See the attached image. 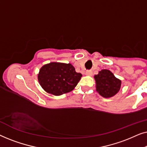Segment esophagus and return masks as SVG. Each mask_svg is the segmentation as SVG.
Instances as JSON below:
<instances>
[{
  "instance_id": "obj_1",
  "label": "esophagus",
  "mask_w": 147,
  "mask_h": 147,
  "mask_svg": "<svg viewBox=\"0 0 147 147\" xmlns=\"http://www.w3.org/2000/svg\"><path fill=\"white\" fill-rule=\"evenodd\" d=\"M86 74L87 76H92V71H91V70H88V71H86Z\"/></svg>"
}]
</instances>
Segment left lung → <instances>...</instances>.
Listing matches in <instances>:
<instances>
[{"label": "left lung", "mask_w": 147, "mask_h": 147, "mask_svg": "<svg viewBox=\"0 0 147 147\" xmlns=\"http://www.w3.org/2000/svg\"><path fill=\"white\" fill-rule=\"evenodd\" d=\"M96 91L104 98L114 96L121 87V81L116 78L110 70L102 69L95 75Z\"/></svg>", "instance_id": "8db88e82"}]
</instances>
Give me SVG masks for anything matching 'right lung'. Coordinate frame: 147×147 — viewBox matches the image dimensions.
<instances>
[{
  "label": "right lung",
  "instance_id": "right-lung-1",
  "mask_svg": "<svg viewBox=\"0 0 147 147\" xmlns=\"http://www.w3.org/2000/svg\"><path fill=\"white\" fill-rule=\"evenodd\" d=\"M82 75L70 63L52 62L39 70L38 80L44 90L55 96L72 91Z\"/></svg>",
  "mask_w": 147,
  "mask_h": 147
}]
</instances>
